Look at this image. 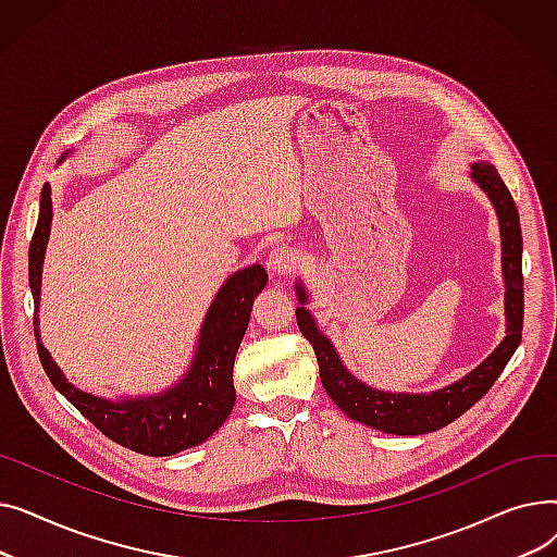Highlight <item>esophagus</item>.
<instances>
[{"label":"esophagus","instance_id":"34e87169","mask_svg":"<svg viewBox=\"0 0 557 557\" xmlns=\"http://www.w3.org/2000/svg\"><path fill=\"white\" fill-rule=\"evenodd\" d=\"M298 252L296 248H290L286 244L275 246L269 257H267V267L271 271V275H286L290 269L298 267Z\"/></svg>","mask_w":557,"mask_h":557}]
</instances>
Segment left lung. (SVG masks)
Returning a JSON list of instances; mask_svg holds the SVG:
<instances>
[{
    "mask_svg": "<svg viewBox=\"0 0 557 557\" xmlns=\"http://www.w3.org/2000/svg\"><path fill=\"white\" fill-rule=\"evenodd\" d=\"M470 178L485 191L499 219L502 232V271L506 284V336L494 352L479 363L472 372L460 376L458 382L431 393H388L372 388L349 372L334 343L320 332L315 318L307 309L309 294L302 280H296V296L300 307L296 309L298 327L311 343L320 382H323L332 401L341 411L359 424L395 435H422L443 429L472 408L496 382L521 343L523 327V277H521V227L517 205L496 169L485 162L470 164Z\"/></svg>",
    "mask_w": 557,
    "mask_h": 557,
    "instance_id": "left-lung-1",
    "label": "left lung"
}]
</instances>
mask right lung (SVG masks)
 Returning <instances> with one entry per match:
<instances>
[{
	"instance_id": "add662e5",
	"label": "right lung",
	"mask_w": 557,
	"mask_h": 557,
	"mask_svg": "<svg viewBox=\"0 0 557 557\" xmlns=\"http://www.w3.org/2000/svg\"><path fill=\"white\" fill-rule=\"evenodd\" d=\"M72 151H65L58 164ZM51 187L45 183L40 194L38 225L28 248V286H32L36 318L34 332L40 363L55 391L65 395L78 411L116 445L146 456H173L191 449L214 435L227 420L237 391L232 384L234 357L248 330L255 298L269 282V273L259 263L234 271L219 288L200 325L196 352L187 372L156 395L106 399L70 384L55 366L49 349L40 341V286L42 263L51 234Z\"/></svg>"
}]
</instances>
